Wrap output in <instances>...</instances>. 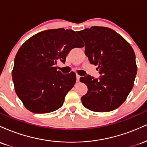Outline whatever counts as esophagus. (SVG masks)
I'll use <instances>...</instances> for the list:
<instances>
[{
  "label": "esophagus",
  "mask_w": 147,
  "mask_h": 147,
  "mask_svg": "<svg viewBox=\"0 0 147 147\" xmlns=\"http://www.w3.org/2000/svg\"><path fill=\"white\" fill-rule=\"evenodd\" d=\"M80 76H79V75H76V79H77V82H79V79H80Z\"/></svg>",
  "instance_id": "esophagus-1"
}]
</instances>
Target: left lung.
I'll return each instance as SVG.
<instances>
[{
  "instance_id": "1",
  "label": "left lung",
  "mask_w": 147,
  "mask_h": 147,
  "mask_svg": "<svg viewBox=\"0 0 147 147\" xmlns=\"http://www.w3.org/2000/svg\"><path fill=\"white\" fill-rule=\"evenodd\" d=\"M77 34L85 42V55L91 64L98 65L100 74L99 79L90 75L80 78L88 87L82 104L95 112L117 109L132 90L137 74L133 49L121 35L106 27L92 26Z\"/></svg>"
}]
</instances>
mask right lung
Listing matches in <instances>:
<instances>
[{
    "mask_svg": "<svg viewBox=\"0 0 147 147\" xmlns=\"http://www.w3.org/2000/svg\"><path fill=\"white\" fill-rule=\"evenodd\" d=\"M84 46L75 31L63 28L41 32L22 45L15 57L12 79L16 95L28 110L48 113L61 107L76 75L58 71L57 62L65 63L72 49Z\"/></svg>",
    "mask_w": 147,
    "mask_h": 147,
    "instance_id": "add662e5",
    "label": "right lung"
}]
</instances>
